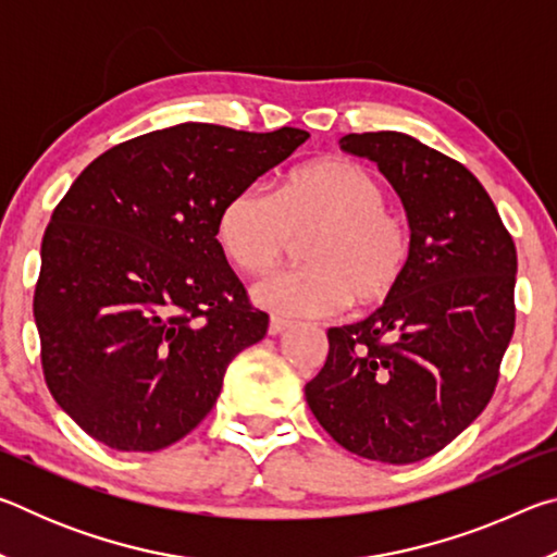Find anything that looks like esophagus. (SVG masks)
<instances>
[{"label": "esophagus", "instance_id": "obj_1", "mask_svg": "<svg viewBox=\"0 0 557 557\" xmlns=\"http://www.w3.org/2000/svg\"><path fill=\"white\" fill-rule=\"evenodd\" d=\"M287 326H289L287 319H282V317H272V319H270V324H268V334H270V336H277V334L285 332Z\"/></svg>", "mask_w": 557, "mask_h": 557}]
</instances>
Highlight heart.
I'll return each mask as SVG.
<instances>
[{"label": "heart", "mask_w": 557, "mask_h": 557, "mask_svg": "<svg viewBox=\"0 0 557 557\" xmlns=\"http://www.w3.org/2000/svg\"><path fill=\"white\" fill-rule=\"evenodd\" d=\"M369 166L326 159L292 172L280 191L248 184L223 203L215 235L245 272H265L307 238V265L260 280L256 301L282 317H332L391 299L408 275L414 238Z\"/></svg>", "instance_id": "b5f03b06"}]
</instances>
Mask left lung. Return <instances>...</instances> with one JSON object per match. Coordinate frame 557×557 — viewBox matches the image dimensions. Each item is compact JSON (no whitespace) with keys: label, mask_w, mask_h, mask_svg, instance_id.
Here are the masks:
<instances>
[{"label":"left lung","mask_w":557,"mask_h":557,"mask_svg":"<svg viewBox=\"0 0 557 557\" xmlns=\"http://www.w3.org/2000/svg\"><path fill=\"white\" fill-rule=\"evenodd\" d=\"M338 145L393 184L414 250L383 307L329 329L307 405L344 449L410 465L449 445L492 400L516 326V245L465 164L403 132L346 135Z\"/></svg>","instance_id":"left-lung-1"}]
</instances>
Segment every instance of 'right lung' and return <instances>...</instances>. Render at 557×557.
<instances>
[{
  "mask_svg": "<svg viewBox=\"0 0 557 557\" xmlns=\"http://www.w3.org/2000/svg\"><path fill=\"white\" fill-rule=\"evenodd\" d=\"M309 139L206 122L147 132L83 169L41 243L34 319L53 400L92 440L157 451L211 412L268 332L215 238L223 203Z\"/></svg>",
  "mask_w": 557,
  "mask_h": 557,
  "instance_id": "add662e5",
  "label": "right lung"
}]
</instances>
